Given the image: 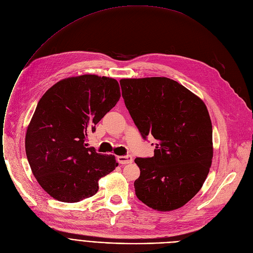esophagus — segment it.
<instances>
[{
  "instance_id": "obj_1",
  "label": "esophagus",
  "mask_w": 253,
  "mask_h": 253,
  "mask_svg": "<svg viewBox=\"0 0 253 253\" xmlns=\"http://www.w3.org/2000/svg\"><path fill=\"white\" fill-rule=\"evenodd\" d=\"M118 161L119 163L125 165V164H129L132 162V158L130 155H125V156H119L118 157Z\"/></svg>"
}]
</instances>
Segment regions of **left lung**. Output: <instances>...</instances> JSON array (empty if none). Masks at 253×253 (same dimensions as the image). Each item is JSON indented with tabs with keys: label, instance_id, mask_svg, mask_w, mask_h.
I'll list each match as a JSON object with an SVG mask.
<instances>
[{
	"label": "left lung",
	"instance_id": "1",
	"mask_svg": "<svg viewBox=\"0 0 253 253\" xmlns=\"http://www.w3.org/2000/svg\"><path fill=\"white\" fill-rule=\"evenodd\" d=\"M125 104L144 140H157L154 156L135 158V196L148 207L172 211L203 186L211 164L212 128L198 96L164 77L120 81ZM153 145V144H152Z\"/></svg>",
	"mask_w": 253,
	"mask_h": 253
}]
</instances>
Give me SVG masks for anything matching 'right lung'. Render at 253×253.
Listing matches in <instances>:
<instances>
[{
	"label": "right lung",
	"mask_w": 253,
	"mask_h": 253,
	"mask_svg": "<svg viewBox=\"0 0 253 253\" xmlns=\"http://www.w3.org/2000/svg\"><path fill=\"white\" fill-rule=\"evenodd\" d=\"M120 97L118 81L96 75L68 78L42 97L25 150L34 177L50 197L64 203L90 198L98 191V180L119 165L86 141Z\"/></svg>",
	"instance_id": "1"
}]
</instances>
